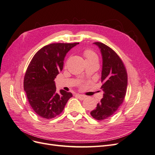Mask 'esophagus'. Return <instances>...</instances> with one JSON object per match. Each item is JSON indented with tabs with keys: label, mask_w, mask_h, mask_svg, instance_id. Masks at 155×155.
I'll return each instance as SVG.
<instances>
[{
	"label": "esophagus",
	"mask_w": 155,
	"mask_h": 155,
	"mask_svg": "<svg viewBox=\"0 0 155 155\" xmlns=\"http://www.w3.org/2000/svg\"><path fill=\"white\" fill-rule=\"evenodd\" d=\"M76 97H78L79 100H83L84 99H85V98L86 97V96H84V95H82V94H77L76 95Z\"/></svg>",
	"instance_id": "esophagus-1"
}]
</instances>
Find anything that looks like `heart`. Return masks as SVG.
<instances>
[{
	"mask_svg": "<svg viewBox=\"0 0 155 155\" xmlns=\"http://www.w3.org/2000/svg\"><path fill=\"white\" fill-rule=\"evenodd\" d=\"M84 57L85 58L86 61H97L98 58L96 54L91 50H86L83 53Z\"/></svg>",
	"mask_w": 155,
	"mask_h": 155,
	"instance_id": "1",
	"label": "heart"
}]
</instances>
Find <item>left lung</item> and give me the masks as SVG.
I'll use <instances>...</instances> for the list:
<instances>
[{
	"label": "left lung",
	"instance_id": "obj_1",
	"mask_svg": "<svg viewBox=\"0 0 155 155\" xmlns=\"http://www.w3.org/2000/svg\"><path fill=\"white\" fill-rule=\"evenodd\" d=\"M94 44L99 47L102 55L101 88L104 93L91 114L101 121L113 115L123 103L127 86V73L122 60L113 50L100 42Z\"/></svg>",
	"mask_w": 155,
	"mask_h": 155
}]
</instances>
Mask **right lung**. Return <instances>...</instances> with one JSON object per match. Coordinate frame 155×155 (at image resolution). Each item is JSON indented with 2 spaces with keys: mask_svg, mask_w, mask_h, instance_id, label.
<instances>
[{
  "mask_svg": "<svg viewBox=\"0 0 155 155\" xmlns=\"http://www.w3.org/2000/svg\"><path fill=\"white\" fill-rule=\"evenodd\" d=\"M52 43L40 49L33 57L24 78V90L32 109L40 117L51 119L63 112L71 92H56L54 79L61 71L67 53L78 45Z\"/></svg>",
  "mask_w": 155,
  "mask_h": 155,
  "instance_id": "right-lung-1",
  "label": "right lung"
}]
</instances>
